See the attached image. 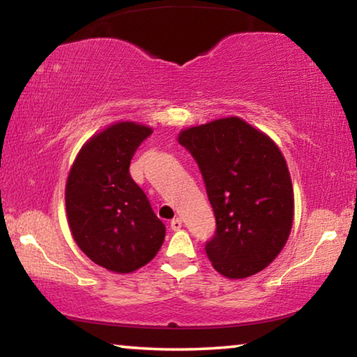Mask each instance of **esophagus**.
<instances>
[{"label":"esophagus","instance_id":"34e87169","mask_svg":"<svg viewBox=\"0 0 357 357\" xmlns=\"http://www.w3.org/2000/svg\"><path fill=\"white\" fill-rule=\"evenodd\" d=\"M169 227H172L173 231H179L181 227H183V221H181V218H174V220H172V222H169Z\"/></svg>","mask_w":357,"mask_h":357}]
</instances>
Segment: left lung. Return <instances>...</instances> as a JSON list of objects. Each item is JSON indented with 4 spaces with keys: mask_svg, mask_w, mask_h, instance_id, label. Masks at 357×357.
Segmentation results:
<instances>
[{
    "mask_svg": "<svg viewBox=\"0 0 357 357\" xmlns=\"http://www.w3.org/2000/svg\"><path fill=\"white\" fill-rule=\"evenodd\" d=\"M178 141L199 165L215 211V236L205 243L213 268L229 279L263 271L294 222V188L279 147L238 116L189 128Z\"/></svg>",
    "mask_w": 357,
    "mask_h": 357,
    "instance_id": "8db88e82",
    "label": "left lung"
}]
</instances>
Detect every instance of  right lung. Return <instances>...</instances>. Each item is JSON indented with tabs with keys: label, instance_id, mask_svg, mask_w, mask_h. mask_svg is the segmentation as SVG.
I'll use <instances>...</instances> for the list:
<instances>
[{
	"label": "right lung",
	"instance_id": "add662e5",
	"mask_svg": "<svg viewBox=\"0 0 357 357\" xmlns=\"http://www.w3.org/2000/svg\"><path fill=\"white\" fill-rule=\"evenodd\" d=\"M151 135L135 121L105 128L82 147L67 178V220L77 245L119 274L147 264L165 238V225L130 174L132 155Z\"/></svg>",
	"mask_w": 357,
	"mask_h": 357
}]
</instances>
